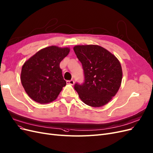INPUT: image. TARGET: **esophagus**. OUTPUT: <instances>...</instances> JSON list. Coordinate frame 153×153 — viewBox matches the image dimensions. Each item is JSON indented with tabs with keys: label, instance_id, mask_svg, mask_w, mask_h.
<instances>
[{
	"label": "esophagus",
	"instance_id": "esophagus-1",
	"mask_svg": "<svg viewBox=\"0 0 153 153\" xmlns=\"http://www.w3.org/2000/svg\"><path fill=\"white\" fill-rule=\"evenodd\" d=\"M66 83H67V84H70V85H74V80H68V81H66Z\"/></svg>",
	"mask_w": 153,
	"mask_h": 153
}]
</instances>
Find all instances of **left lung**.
Masks as SVG:
<instances>
[{
  "label": "left lung",
  "mask_w": 153,
  "mask_h": 153,
  "mask_svg": "<svg viewBox=\"0 0 153 153\" xmlns=\"http://www.w3.org/2000/svg\"><path fill=\"white\" fill-rule=\"evenodd\" d=\"M82 63L85 82L76 83L75 91L85 104L101 107L112 99L121 86L122 68L111 52L97 45H78L73 47Z\"/></svg>",
  "instance_id": "left-lung-1"
}]
</instances>
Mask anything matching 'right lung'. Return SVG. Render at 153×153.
Segmentation results:
<instances>
[{
  "instance_id": "obj_1",
  "label": "right lung",
  "mask_w": 153,
  "mask_h": 153,
  "mask_svg": "<svg viewBox=\"0 0 153 153\" xmlns=\"http://www.w3.org/2000/svg\"><path fill=\"white\" fill-rule=\"evenodd\" d=\"M70 51V47L52 45L40 50L25 61L21 82L31 99L44 104L57 99L66 85L59 64Z\"/></svg>"
}]
</instances>
